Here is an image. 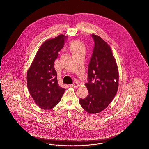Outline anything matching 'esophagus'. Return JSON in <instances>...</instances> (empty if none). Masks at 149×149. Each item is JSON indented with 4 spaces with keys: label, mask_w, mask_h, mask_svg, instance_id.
Listing matches in <instances>:
<instances>
[{
    "label": "esophagus",
    "mask_w": 149,
    "mask_h": 149,
    "mask_svg": "<svg viewBox=\"0 0 149 149\" xmlns=\"http://www.w3.org/2000/svg\"><path fill=\"white\" fill-rule=\"evenodd\" d=\"M72 86L73 87H74V88H77V87H78V86H79V84H78L77 82L74 81V82L72 84Z\"/></svg>",
    "instance_id": "obj_1"
}]
</instances>
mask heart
<instances>
[{
  "instance_id": "heart-1",
  "label": "heart",
  "mask_w": 149,
  "mask_h": 149,
  "mask_svg": "<svg viewBox=\"0 0 149 149\" xmlns=\"http://www.w3.org/2000/svg\"><path fill=\"white\" fill-rule=\"evenodd\" d=\"M70 49L74 53H84L85 52V46L83 43L80 41H75L71 43Z\"/></svg>"
}]
</instances>
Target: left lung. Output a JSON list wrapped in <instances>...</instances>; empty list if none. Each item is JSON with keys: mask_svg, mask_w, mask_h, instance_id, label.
Here are the masks:
<instances>
[{"mask_svg": "<svg viewBox=\"0 0 149 149\" xmlns=\"http://www.w3.org/2000/svg\"><path fill=\"white\" fill-rule=\"evenodd\" d=\"M95 42L88 69L89 95L80 99L82 108L89 113L104 110L115 97L119 81V72L110 46L101 37L92 34Z\"/></svg>", "mask_w": 149, "mask_h": 149, "instance_id": "8db88e82", "label": "left lung"}]
</instances>
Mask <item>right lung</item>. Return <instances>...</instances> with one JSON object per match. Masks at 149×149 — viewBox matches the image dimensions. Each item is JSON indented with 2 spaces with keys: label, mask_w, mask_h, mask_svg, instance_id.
<instances>
[{
  "label": "right lung",
  "mask_w": 149,
  "mask_h": 149,
  "mask_svg": "<svg viewBox=\"0 0 149 149\" xmlns=\"http://www.w3.org/2000/svg\"><path fill=\"white\" fill-rule=\"evenodd\" d=\"M66 36L59 35L45 41L39 48L27 73L29 92L43 109L54 108L60 102L65 89L60 86L54 63L64 47Z\"/></svg>",
  "instance_id": "add662e5"
}]
</instances>
